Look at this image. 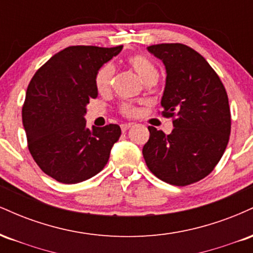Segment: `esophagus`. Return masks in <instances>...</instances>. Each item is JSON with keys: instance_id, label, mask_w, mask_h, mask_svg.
Instances as JSON below:
<instances>
[{"instance_id": "esophagus-1", "label": "esophagus", "mask_w": 253, "mask_h": 253, "mask_svg": "<svg viewBox=\"0 0 253 253\" xmlns=\"http://www.w3.org/2000/svg\"><path fill=\"white\" fill-rule=\"evenodd\" d=\"M120 127H121V130H123V132H126L127 129H129L130 127H132V124H123Z\"/></svg>"}]
</instances>
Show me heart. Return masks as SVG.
<instances>
[{"label": "heart", "instance_id": "b5f03b06", "mask_svg": "<svg viewBox=\"0 0 253 253\" xmlns=\"http://www.w3.org/2000/svg\"><path fill=\"white\" fill-rule=\"evenodd\" d=\"M128 64L130 68L139 75L145 83L156 84L159 80V70L157 65L150 58L143 56V54H134V56L128 58ZM115 69L112 64L107 63L101 66L96 72L95 76V84L100 92H106L112 85V81L114 78ZM120 112L126 117H132L136 113V108L132 103H123L120 106Z\"/></svg>", "mask_w": 253, "mask_h": 253}]
</instances>
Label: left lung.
Instances as JSON below:
<instances>
[{"instance_id": "8db88e82", "label": "left lung", "mask_w": 253, "mask_h": 253, "mask_svg": "<svg viewBox=\"0 0 253 253\" xmlns=\"http://www.w3.org/2000/svg\"><path fill=\"white\" fill-rule=\"evenodd\" d=\"M167 69L162 115L172 118L170 134L149 126L143 147L156 177L184 187L205 178L219 163L231 133V110L225 86L199 52L183 43L147 47Z\"/></svg>"}]
</instances>
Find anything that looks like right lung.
I'll use <instances>...</instances> for the list:
<instances>
[{"label":"right lung","instance_id":"right-lung-1","mask_svg":"<svg viewBox=\"0 0 253 253\" xmlns=\"http://www.w3.org/2000/svg\"><path fill=\"white\" fill-rule=\"evenodd\" d=\"M123 46H69L51 57L28 84L22 124L28 150L46 175L65 184L91 178L119 140L118 125L86 128V104L97 97L95 76Z\"/></svg>","mask_w":253,"mask_h":253}]
</instances>
